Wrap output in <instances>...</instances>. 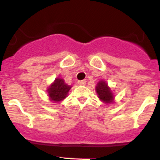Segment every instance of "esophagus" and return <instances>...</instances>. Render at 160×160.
I'll return each mask as SVG.
<instances>
[{
    "label": "esophagus",
    "mask_w": 160,
    "mask_h": 160,
    "mask_svg": "<svg viewBox=\"0 0 160 160\" xmlns=\"http://www.w3.org/2000/svg\"><path fill=\"white\" fill-rule=\"evenodd\" d=\"M86 80H81V81H78V84L80 85V86H84L85 84H86Z\"/></svg>",
    "instance_id": "34e87169"
}]
</instances>
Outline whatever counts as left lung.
Segmentation results:
<instances>
[{"instance_id":"obj_1","label":"left lung","mask_w":160,"mask_h":160,"mask_svg":"<svg viewBox=\"0 0 160 160\" xmlns=\"http://www.w3.org/2000/svg\"><path fill=\"white\" fill-rule=\"evenodd\" d=\"M96 92L98 98L102 101L106 103H110L113 99V94L111 89L107 87V84L104 81H101L98 83L96 87Z\"/></svg>"}]
</instances>
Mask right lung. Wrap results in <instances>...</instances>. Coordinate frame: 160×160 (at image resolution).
<instances>
[{
	"label": "right lung",
	"instance_id": "1",
	"mask_svg": "<svg viewBox=\"0 0 160 160\" xmlns=\"http://www.w3.org/2000/svg\"><path fill=\"white\" fill-rule=\"evenodd\" d=\"M70 88L71 86L65 83L62 78H57L48 89V94L52 101L58 102L64 99Z\"/></svg>",
	"mask_w": 160,
	"mask_h": 160
}]
</instances>
